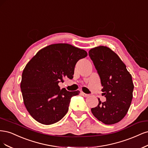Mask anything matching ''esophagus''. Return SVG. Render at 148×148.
I'll return each mask as SVG.
<instances>
[{
	"mask_svg": "<svg viewBox=\"0 0 148 148\" xmlns=\"http://www.w3.org/2000/svg\"><path fill=\"white\" fill-rule=\"evenodd\" d=\"M80 94L82 95L83 97H88L89 96V95L88 94H86V93H84V92H80Z\"/></svg>",
	"mask_w": 148,
	"mask_h": 148,
	"instance_id": "obj_1",
	"label": "esophagus"
}]
</instances>
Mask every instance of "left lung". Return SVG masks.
Listing matches in <instances>:
<instances>
[{
	"label": "left lung",
	"instance_id": "1",
	"mask_svg": "<svg viewBox=\"0 0 148 148\" xmlns=\"http://www.w3.org/2000/svg\"><path fill=\"white\" fill-rule=\"evenodd\" d=\"M88 55L101 80L102 95L106 98L103 103L98 99L92 112L105 124L117 123L125 117L132 103L134 88L132 75L119 56L107 47L92 49Z\"/></svg>",
	"mask_w": 148,
	"mask_h": 148
}]
</instances>
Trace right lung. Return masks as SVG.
Returning a JSON list of instances; mask_svg holds the SVG:
<instances>
[{
  "label": "right lung",
  "instance_id": "obj_1",
  "mask_svg": "<svg viewBox=\"0 0 148 148\" xmlns=\"http://www.w3.org/2000/svg\"><path fill=\"white\" fill-rule=\"evenodd\" d=\"M87 56L86 51L70 44H56L41 49L28 62L20 87L24 104L36 121L51 125L66 115L71 98L80 92L61 90L58 83L65 77L72 79L77 62Z\"/></svg>",
  "mask_w": 148,
  "mask_h": 148
}]
</instances>
